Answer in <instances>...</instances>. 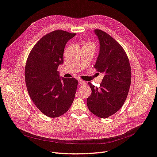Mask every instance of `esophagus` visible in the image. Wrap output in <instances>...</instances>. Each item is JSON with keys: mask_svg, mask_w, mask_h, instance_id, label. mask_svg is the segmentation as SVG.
I'll return each instance as SVG.
<instances>
[{"mask_svg": "<svg viewBox=\"0 0 157 157\" xmlns=\"http://www.w3.org/2000/svg\"><path fill=\"white\" fill-rule=\"evenodd\" d=\"M78 83L79 84H80V85H84V84H86V82L82 80H78Z\"/></svg>", "mask_w": 157, "mask_h": 157, "instance_id": "34e87169", "label": "esophagus"}]
</instances>
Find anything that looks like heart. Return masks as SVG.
<instances>
[{"mask_svg": "<svg viewBox=\"0 0 157 157\" xmlns=\"http://www.w3.org/2000/svg\"><path fill=\"white\" fill-rule=\"evenodd\" d=\"M92 44V43H90V42H88V43H86V44Z\"/></svg>", "mask_w": 157, "mask_h": 157, "instance_id": "b5f03b06", "label": "heart"}]
</instances>
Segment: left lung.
Here are the masks:
<instances>
[{
  "mask_svg": "<svg viewBox=\"0 0 157 157\" xmlns=\"http://www.w3.org/2000/svg\"><path fill=\"white\" fill-rule=\"evenodd\" d=\"M100 51L94 68L104 74L100 87L88 82L92 90L87 106L95 116L107 118L116 113L128 96L131 80L129 59L118 42L107 33L95 29Z\"/></svg>",
  "mask_w": 157,
  "mask_h": 157,
  "instance_id": "1",
  "label": "left lung"
}]
</instances>
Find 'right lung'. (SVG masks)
<instances>
[{
  "label": "right lung",
  "instance_id": "add662e5",
  "mask_svg": "<svg viewBox=\"0 0 157 157\" xmlns=\"http://www.w3.org/2000/svg\"><path fill=\"white\" fill-rule=\"evenodd\" d=\"M76 33L56 30L37 42L28 57L25 80L28 94L36 107L45 116L57 117L73 104L78 80L61 78L58 67L63 63L65 45Z\"/></svg>",
  "mask_w": 157,
  "mask_h": 157
}]
</instances>
